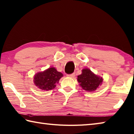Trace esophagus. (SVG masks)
Returning a JSON list of instances; mask_svg holds the SVG:
<instances>
[{
  "label": "esophagus",
  "instance_id": "1",
  "mask_svg": "<svg viewBox=\"0 0 134 134\" xmlns=\"http://www.w3.org/2000/svg\"><path fill=\"white\" fill-rule=\"evenodd\" d=\"M67 77H70V78H74L75 77V74H72L67 75Z\"/></svg>",
  "mask_w": 134,
  "mask_h": 134
}]
</instances>
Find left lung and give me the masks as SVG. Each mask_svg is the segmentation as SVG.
Segmentation results:
<instances>
[{
  "instance_id": "obj_1",
  "label": "left lung",
  "mask_w": 134,
  "mask_h": 134,
  "mask_svg": "<svg viewBox=\"0 0 134 134\" xmlns=\"http://www.w3.org/2000/svg\"><path fill=\"white\" fill-rule=\"evenodd\" d=\"M77 81L82 90L88 92H93L102 85L103 78L94 74L90 69H83L82 70L81 74L78 76Z\"/></svg>"
}]
</instances>
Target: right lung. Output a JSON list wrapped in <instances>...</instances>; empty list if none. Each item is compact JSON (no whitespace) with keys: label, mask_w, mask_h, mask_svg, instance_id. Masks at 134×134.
Returning a JSON list of instances; mask_svg holds the SVG:
<instances>
[{"label":"right lung","mask_w":134,"mask_h":134,"mask_svg":"<svg viewBox=\"0 0 134 134\" xmlns=\"http://www.w3.org/2000/svg\"><path fill=\"white\" fill-rule=\"evenodd\" d=\"M63 77L62 72L57 71L56 68L51 67L38 72L34 75V83L36 86L43 91H49L56 86L60 78Z\"/></svg>","instance_id":"right-lung-1"}]
</instances>
